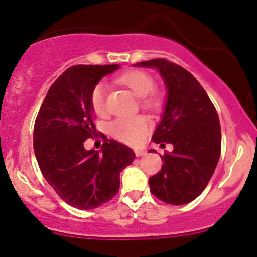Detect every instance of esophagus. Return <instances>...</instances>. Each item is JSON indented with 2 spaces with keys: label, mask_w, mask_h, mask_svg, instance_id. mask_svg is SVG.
I'll return each mask as SVG.
<instances>
[{
  "label": "esophagus",
  "mask_w": 257,
  "mask_h": 257,
  "mask_svg": "<svg viewBox=\"0 0 257 257\" xmlns=\"http://www.w3.org/2000/svg\"><path fill=\"white\" fill-rule=\"evenodd\" d=\"M145 154H146V151L143 150V149H137V150H135V155H137V157L144 156Z\"/></svg>",
  "instance_id": "34e87169"
}]
</instances>
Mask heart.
<instances>
[{
    "label": "heart",
    "instance_id": "1",
    "mask_svg": "<svg viewBox=\"0 0 257 257\" xmlns=\"http://www.w3.org/2000/svg\"><path fill=\"white\" fill-rule=\"evenodd\" d=\"M118 81L124 86L129 87L138 97L142 98L144 107L154 108L159 105V98L151 94L155 81L150 74L143 70H128L118 77ZM91 106L97 114L106 113V85L97 84L91 92ZM111 133L117 140L128 145H140L145 140L150 129V123L143 115L135 117H122L111 124Z\"/></svg>",
    "mask_w": 257,
    "mask_h": 257
}]
</instances>
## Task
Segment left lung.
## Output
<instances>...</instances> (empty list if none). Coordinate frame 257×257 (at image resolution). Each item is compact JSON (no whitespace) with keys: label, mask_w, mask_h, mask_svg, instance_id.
<instances>
[{"label":"left lung","mask_w":257,"mask_h":257,"mask_svg":"<svg viewBox=\"0 0 257 257\" xmlns=\"http://www.w3.org/2000/svg\"><path fill=\"white\" fill-rule=\"evenodd\" d=\"M134 67L157 69L167 90L152 140L161 146L172 144L173 151L160 155L162 167L149 178L150 190L166 204H188L204 191L218 163V114L204 87L183 67L165 58L139 62Z\"/></svg>","instance_id":"obj_1"}]
</instances>
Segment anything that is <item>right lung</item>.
Returning a JSON list of instances; mask_svg holds the SVG:
<instances>
[{
    "label": "right lung",
    "mask_w": 257,
    "mask_h": 257,
    "mask_svg": "<svg viewBox=\"0 0 257 257\" xmlns=\"http://www.w3.org/2000/svg\"><path fill=\"white\" fill-rule=\"evenodd\" d=\"M119 64H78L52 84L34 126V151L42 176L62 200L79 210H92L118 193L119 173L135 159L132 149L106 140L100 151L84 142L96 133L92 89Z\"/></svg>",
    "instance_id": "obj_1"
}]
</instances>
